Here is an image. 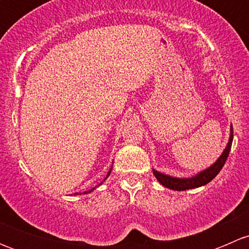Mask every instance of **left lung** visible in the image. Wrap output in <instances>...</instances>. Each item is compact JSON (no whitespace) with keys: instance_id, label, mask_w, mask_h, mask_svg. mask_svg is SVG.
<instances>
[{"instance_id":"left-lung-1","label":"left lung","mask_w":249,"mask_h":249,"mask_svg":"<svg viewBox=\"0 0 249 249\" xmlns=\"http://www.w3.org/2000/svg\"><path fill=\"white\" fill-rule=\"evenodd\" d=\"M233 139V132H232V125L231 129H230V137L229 142H228L227 147H225L224 152L222 153L219 158H218L217 161L213 165H211L208 169L203 170V171L199 172L196 176H193L190 178H177V177H171V176L164 175L161 172H158L157 170L153 169V173L157 177V179L159 180V183H161L164 187L169 188L172 190H187V189H194V188L202 187V185L210 183L215 176L219 173L220 170L224 166L225 161L228 159V155H229L230 149H231V143Z\"/></svg>"}]
</instances>
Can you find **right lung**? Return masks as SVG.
Listing matches in <instances>:
<instances>
[{"mask_svg": "<svg viewBox=\"0 0 249 249\" xmlns=\"http://www.w3.org/2000/svg\"><path fill=\"white\" fill-rule=\"evenodd\" d=\"M110 171H112V167H110V169H109V171H108V173H107V176H106V178H105V180H106L107 177H108V176L110 175ZM101 184H102V182H101ZM94 189H95V188H92V189L88 190V192H84V194H88V193H91ZM76 195H78V193H76Z\"/></svg>", "mask_w": 249, "mask_h": 249, "instance_id": "right-lung-1", "label": "right lung"}]
</instances>
